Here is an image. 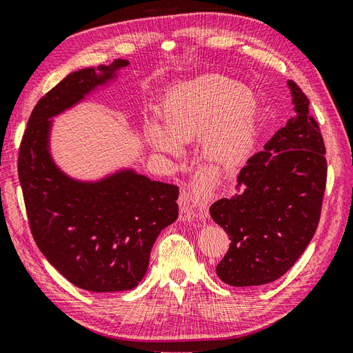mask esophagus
Masks as SVG:
<instances>
[{
    "instance_id": "1",
    "label": "esophagus",
    "mask_w": 353,
    "mask_h": 353,
    "mask_svg": "<svg viewBox=\"0 0 353 353\" xmlns=\"http://www.w3.org/2000/svg\"><path fill=\"white\" fill-rule=\"evenodd\" d=\"M181 210L185 214V218L198 221L202 223L207 218V205H208V190L205 183L196 182L193 187L183 191L179 201Z\"/></svg>"
}]
</instances>
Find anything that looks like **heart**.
Here are the masks:
<instances>
[{"instance_id":"obj_1","label":"heart","mask_w":353,"mask_h":353,"mask_svg":"<svg viewBox=\"0 0 353 353\" xmlns=\"http://www.w3.org/2000/svg\"><path fill=\"white\" fill-rule=\"evenodd\" d=\"M160 121L146 124L152 148L182 154V143L201 137L202 154L212 163L234 166L252 151L259 135L260 105L246 83L207 74L179 82L165 92Z\"/></svg>"}]
</instances>
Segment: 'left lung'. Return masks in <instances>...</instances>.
<instances>
[{"label": "left lung", "instance_id": "left-lung-1", "mask_svg": "<svg viewBox=\"0 0 353 353\" xmlns=\"http://www.w3.org/2000/svg\"><path fill=\"white\" fill-rule=\"evenodd\" d=\"M292 115L236 176V193L210 207L230 246L216 274L230 286L271 283L294 265L319 223L325 146L310 101L294 82Z\"/></svg>", "mask_w": 353, "mask_h": 353}]
</instances>
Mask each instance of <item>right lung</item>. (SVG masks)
Returning a JSON list of instances; mask_svg holds the SVG:
<instances>
[{
	"mask_svg": "<svg viewBox=\"0 0 353 353\" xmlns=\"http://www.w3.org/2000/svg\"><path fill=\"white\" fill-rule=\"evenodd\" d=\"M126 59L73 71L29 117L19 179L29 225L41 254L77 288L115 292L145 277L160 232L179 214V187L118 168L94 181L65 172L51 152L56 118L118 79Z\"/></svg>",
	"mask_w": 353,
	"mask_h": 353,
	"instance_id": "1",
	"label": "right lung"
}]
</instances>
